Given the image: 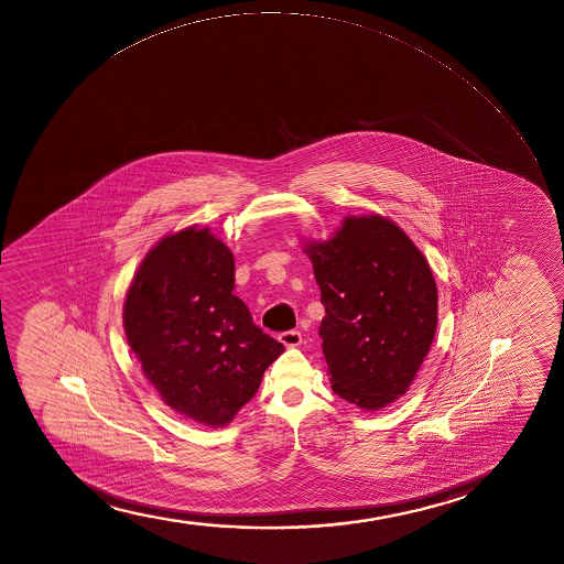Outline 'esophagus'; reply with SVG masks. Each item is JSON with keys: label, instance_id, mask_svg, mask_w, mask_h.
Returning <instances> with one entry per match:
<instances>
[{"label": "esophagus", "instance_id": "34e87169", "mask_svg": "<svg viewBox=\"0 0 564 564\" xmlns=\"http://www.w3.org/2000/svg\"><path fill=\"white\" fill-rule=\"evenodd\" d=\"M279 340L284 346H288V348H293V346H299V344L303 343V335H301V330H284V333H280Z\"/></svg>", "mask_w": 564, "mask_h": 564}]
</instances>
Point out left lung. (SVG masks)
Here are the masks:
<instances>
[{
    "label": "left lung",
    "mask_w": 564,
    "mask_h": 564,
    "mask_svg": "<svg viewBox=\"0 0 564 564\" xmlns=\"http://www.w3.org/2000/svg\"><path fill=\"white\" fill-rule=\"evenodd\" d=\"M306 253L325 306L319 335L333 391L383 409L406 393L433 344L438 293L427 259L382 216H350Z\"/></svg>",
    "instance_id": "1"
}]
</instances>
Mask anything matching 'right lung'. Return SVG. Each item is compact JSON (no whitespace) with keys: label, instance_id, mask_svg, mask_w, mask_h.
Masks as SVG:
<instances>
[{"label":"right lung","instance_id":"right-lung-1","mask_svg":"<svg viewBox=\"0 0 564 564\" xmlns=\"http://www.w3.org/2000/svg\"><path fill=\"white\" fill-rule=\"evenodd\" d=\"M234 290V253L208 229L188 227L147 253L123 303L126 337L149 382L208 427L234 420L284 351Z\"/></svg>","mask_w":564,"mask_h":564}]
</instances>
